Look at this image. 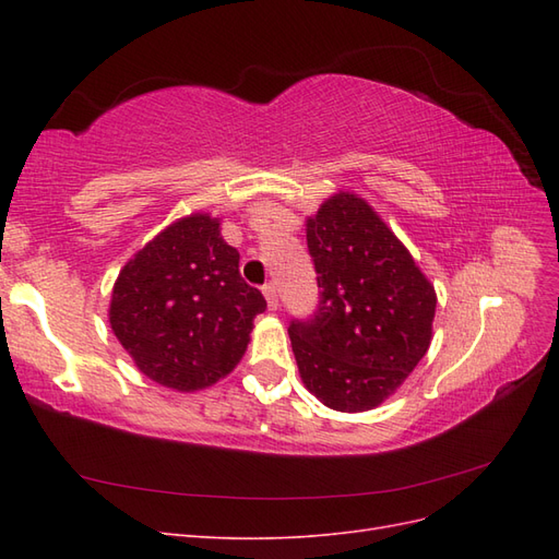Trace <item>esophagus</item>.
<instances>
[{
    "label": "esophagus",
    "mask_w": 559,
    "mask_h": 559,
    "mask_svg": "<svg viewBox=\"0 0 559 559\" xmlns=\"http://www.w3.org/2000/svg\"><path fill=\"white\" fill-rule=\"evenodd\" d=\"M263 296H265V300H267V308H270V310H277L280 300H277V289H275L273 282H267V284L263 286Z\"/></svg>",
    "instance_id": "34e87169"
}]
</instances>
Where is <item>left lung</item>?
I'll list each match as a JSON object with an SVG mask.
<instances>
[{"instance_id": "obj_1", "label": "left lung", "mask_w": 559, "mask_h": 559, "mask_svg": "<svg viewBox=\"0 0 559 559\" xmlns=\"http://www.w3.org/2000/svg\"><path fill=\"white\" fill-rule=\"evenodd\" d=\"M306 226L321 292L289 326L300 380L333 411H373L431 345L433 284L359 195H331Z\"/></svg>"}]
</instances>
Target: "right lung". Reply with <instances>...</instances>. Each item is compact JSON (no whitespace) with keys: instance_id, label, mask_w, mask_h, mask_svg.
I'll return each mask as SVG.
<instances>
[{"instance_id":"right-lung-1","label":"right lung","mask_w":559,"mask_h":559,"mask_svg":"<svg viewBox=\"0 0 559 559\" xmlns=\"http://www.w3.org/2000/svg\"><path fill=\"white\" fill-rule=\"evenodd\" d=\"M265 298L240 275L218 218L183 216L130 259L111 292L109 324L142 373L177 392L228 376Z\"/></svg>"}]
</instances>
